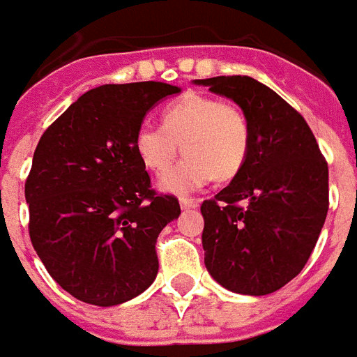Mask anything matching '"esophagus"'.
Instances as JSON below:
<instances>
[{
  "label": "esophagus",
  "instance_id": "34e87169",
  "mask_svg": "<svg viewBox=\"0 0 357 357\" xmlns=\"http://www.w3.org/2000/svg\"><path fill=\"white\" fill-rule=\"evenodd\" d=\"M179 206L181 210H193V208H199V201H195V199H179Z\"/></svg>",
  "mask_w": 357,
  "mask_h": 357
}]
</instances>
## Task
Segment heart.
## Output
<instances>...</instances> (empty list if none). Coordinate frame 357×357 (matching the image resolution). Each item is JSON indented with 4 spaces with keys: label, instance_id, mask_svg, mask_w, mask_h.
Listing matches in <instances>:
<instances>
[{
    "label": "heart",
    "instance_id": "obj_1",
    "mask_svg": "<svg viewBox=\"0 0 357 357\" xmlns=\"http://www.w3.org/2000/svg\"><path fill=\"white\" fill-rule=\"evenodd\" d=\"M188 156L158 179L160 191L189 195L216 178H235L245 166L250 149L247 114L233 102L216 97L187 93L170 102L162 112V126L141 124L133 147L145 168L167 170L178 145Z\"/></svg>",
    "mask_w": 357,
    "mask_h": 357
}]
</instances>
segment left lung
<instances>
[{"label":"left lung","mask_w":357,"mask_h":357,"mask_svg":"<svg viewBox=\"0 0 357 357\" xmlns=\"http://www.w3.org/2000/svg\"><path fill=\"white\" fill-rule=\"evenodd\" d=\"M247 114L245 166L201 206L208 273L227 291L264 296L298 275L329 210V168L291 105L250 76L193 80Z\"/></svg>","instance_id":"left-lung-1"}]
</instances>
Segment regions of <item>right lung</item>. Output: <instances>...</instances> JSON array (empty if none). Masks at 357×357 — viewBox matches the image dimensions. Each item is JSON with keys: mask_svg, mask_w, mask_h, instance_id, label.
<instances>
[{"mask_svg": "<svg viewBox=\"0 0 357 357\" xmlns=\"http://www.w3.org/2000/svg\"><path fill=\"white\" fill-rule=\"evenodd\" d=\"M179 91L162 82L89 89L38 143L24 185L30 239L74 298L116 306L156 279V237L181 210L151 189L133 139L149 110Z\"/></svg>", "mask_w": 357, "mask_h": 357, "instance_id": "right-lung-1", "label": "right lung"}]
</instances>
